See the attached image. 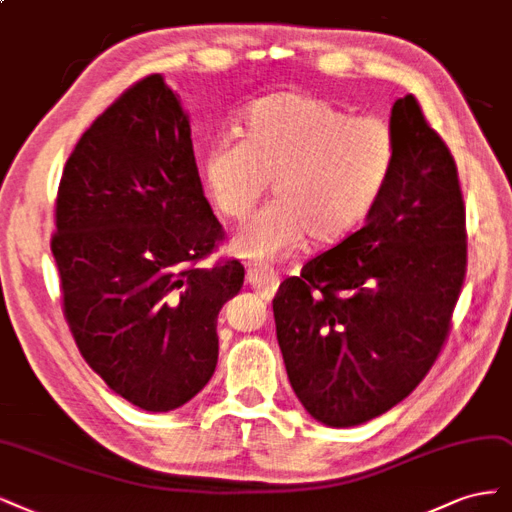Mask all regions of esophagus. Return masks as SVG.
<instances>
[{
  "instance_id": "34e87169",
  "label": "esophagus",
  "mask_w": 512,
  "mask_h": 512,
  "mask_svg": "<svg viewBox=\"0 0 512 512\" xmlns=\"http://www.w3.org/2000/svg\"><path fill=\"white\" fill-rule=\"evenodd\" d=\"M246 283L266 298H272L278 289V276L268 266H255L246 270Z\"/></svg>"
}]
</instances>
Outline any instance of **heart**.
<instances>
[{"mask_svg": "<svg viewBox=\"0 0 512 512\" xmlns=\"http://www.w3.org/2000/svg\"><path fill=\"white\" fill-rule=\"evenodd\" d=\"M395 159L398 142L383 119L287 91L246 110L242 140L214 142L202 170L214 206L234 221L249 217L272 180L276 200L232 242L236 255L266 261L306 234L315 244L349 238L383 197Z\"/></svg>", "mask_w": 512, "mask_h": 512, "instance_id": "obj_1", "label": "heart"}]
</instances>
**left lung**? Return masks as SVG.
Returning <instances> with one entry per match:
<instances>
[{
    "mask_svg": "<svg viewBox=\"0 0 512 512\" xmlns=\"http://www.w3.org/2000/svg\"><path fill=\"white\" fill-rule=\"evenodd\" d=\"M395 170L364 225L274 295L289 383L312 419L353 427L415 391L449 334L466 272L453 155L412 95L391 108Z\"/></svg>",
    "mask_w": 512,
    "mask_h": 512,
    "instance_id": "obj_1",
    "label": "left lung"
}]
</instances>
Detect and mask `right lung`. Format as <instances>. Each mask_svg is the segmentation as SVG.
<instances>
[{
  "label": "right lung",
  "instance_id": "obj_1",
  "mask_svg": "<svg viewBox=\"0 0 512 512\" xmlns=\"http://www.w3.org/2000/svg\"><path fill=\"white\" fill-rule=\"evenodd\" d=\"M63 312L80 355L148 412L187 404L219 359L240 261L195 266L223 238L197 174L189 114L146 76L82 134L55 206Z\"/></svg>",
  "mask_w": 512,
  "mask_h": 512
}]
</instances>
